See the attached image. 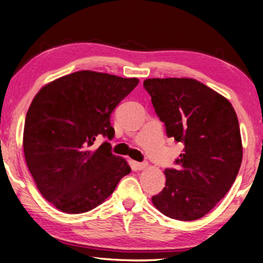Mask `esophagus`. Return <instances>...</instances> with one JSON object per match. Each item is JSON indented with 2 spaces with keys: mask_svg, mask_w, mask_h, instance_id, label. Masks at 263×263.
<instances>
[{
  "mask_svg": "<svg viewBox=\"0 0 263 263\" xmlns=\"http://www.w3.org/2000/svg\"><path fill=\"white\" fill-rule=\"evenodd\" d=\"M136 166L138 167V170H143L148 166V164L147 163H137Z\"/></svg>",
  "mask_w": 263,
  "mask_h": 263,
  "instance_id": "1",
  "label": "esophagus"
}]
</instances>
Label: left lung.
<instances>
[{
  "label": "left lung",
  "instance_id": "left-lung-1",
  "mask_svg": "<svg viewBox=\"0 0 263 263\" xmlns=\"http://www.w3.org/2000/svg\"><path fill=\"white\" fill-rule=\"evenodd\" d=\"M168 138L182 142L179 167L166 168L165 187L152 202L171 219L203 218L224 197L237 177L241 158L237 115L229 100L199 81L187 77L147 79Z\"/></svg>",
  "mask_w": 263,
  "mask_h": 263
}]
</instances>
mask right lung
Segmentation results:
<instances>
[{
	"label": "right lung",
	"instance_id": "1",
	"mask_svg": "<svg viewBox=\"0 0 263 263\" xmlns=\"http://www.w3.org/2000/svg\"><path fill=\"white\" fill-rule=\"evenodd\" d=\"M139 80L80 70L45 84L26 115L23 146L27 167L42 196L64 213L97 208L131 172L110 143L91 146L115 135L110 114Z\"/></svg>",
	"mask_w": 263,
	"mask_h": 263
}]
</instances>
